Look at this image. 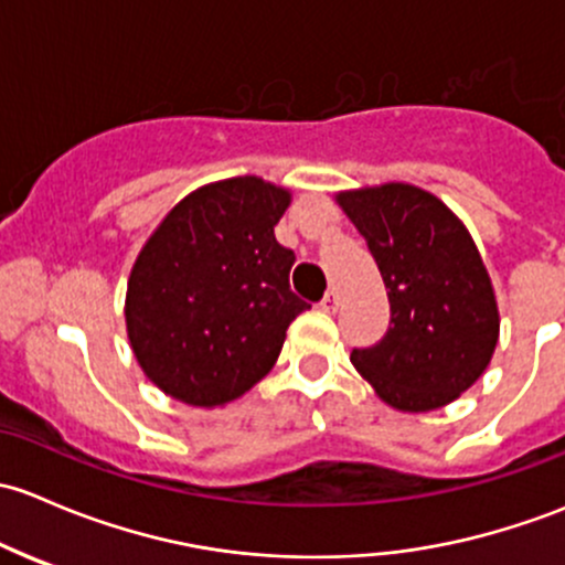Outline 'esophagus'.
<instances>
[{
    "instance_id": "esophagus-1",
    "label": "esophagus",
    "mask_w": 565,
    "mask_h": 565,
    "mask_svg": "<svg viewBox=\"0 0 565 565\" xmlns=\"http://www.w3.org/2000/svg\"><path fill=\"white\" fill-rule=\"evenodd\" d=\"M321 310L323 312H334L337 310V294H334V290H326V296L321 301Z\"/></svg>"
}]
</instances>
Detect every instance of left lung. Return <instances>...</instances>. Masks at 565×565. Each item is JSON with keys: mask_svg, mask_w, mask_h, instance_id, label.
<instances>
[{"mask_svg": "<svg viewBox=\"0 0 565 565\" xmlns=\"http://www.w3.org/2000/svg\"><path fill=\"white\" fill-rule=\"evenodd\" d=\"M381 269L392 321L351 362L397 411H435L473 386L498 345V301L457 214L427 190L388 182L337 195Z\"/></svg>", "mask_w": 565, "mask_h": 565, "instance_id": "8db88e82", "label": "left lung"}]
</instances>
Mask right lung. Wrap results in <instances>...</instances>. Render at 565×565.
<instances>
[{"instance_id": "obj_1", "label": "right lung", "mask_w": 565, "mask_h": 565, "mask_svg": "<svg viewBox=\"0 0 565 565\" xmlns=\"http://www.w3.org/2000/svg\"><path fill=\"white\" fill-rule=\"evenodd\" d=\"M288 190L258 177L198 188L166 214L127 282V337L149 381L214 408L275 367L307 301L290 290L294 249L275 239Z\"/></svg>"}]
</instances>
